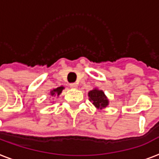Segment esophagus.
<instances>
[{
  "label": "esophagus",
  "instance_id": "obj_1",
  "mask_svg": "<svg viewBox=\"0 0 159 159\" xmlns=\"http://www.w3.org/2000/svg\"><path fill=\"white\" fill-rule=\"evenodd\" d=\"M70 87H71V88H77V85L76 84V83H71V84H70Z\"/></svg>",
  "mask_w": 159,
  "mask_h": 159
}]
</instances>
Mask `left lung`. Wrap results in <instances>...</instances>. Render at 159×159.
<instances>
[{
    "label": "left lung",
    "mask_w": 159,
    "mask_h": 159,
    "mask_svg": "<svg viewBox=\"0 0 159 159\" xmlns=\"http://www.w3.org/2000/svg\"><path fill=\"white\" fill-rule=\"evenodd\" d=\"M90 101L93 102V103L98 108H102L106 107L108 105V100L107 99L106 96L104 95V93L101 90L94 89L90 91L88 93Z\"/></svg>",
    "instance_id": "8db88e82"
}]
</instances>
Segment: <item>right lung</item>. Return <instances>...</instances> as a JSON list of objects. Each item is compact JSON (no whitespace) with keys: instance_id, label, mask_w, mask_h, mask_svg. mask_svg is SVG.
Returning a JSON list of instances; mask_svg holds the SVG:
<instances>
[{"instance_id":"right-lung-1","label":"right lung","mask_w":159,"mask_h":159,"mask_svg":"<svg viewBox=\"0 0 159 159\" xmlns=\"http://www.w3.org/2000/svg\"><path fill=\"white\" fill-rule=\"evenodd\" d=\"M63 87H59V88H56L54 90H52L51 92V95L53 96V95H56V94H57L58 95H60V93H61V91L63 90Z\"/></svg>"}]
</instances>
